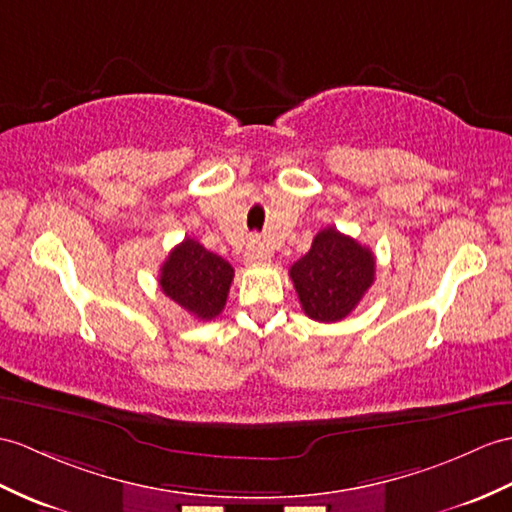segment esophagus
<instances>
[{
    "mask_svg": "<svg viewBox=\"0 0 512 512\" xmlns=\"http://www.w3.org/2000/svg\"><path fill=\"white\" fill-rule=\"evenodd\" d=\"M270 253L268 248L261 244L259 240H251L246 246V261H251V264H261V261H268Z\"/></svg>",
    "mask_w": 512,
    "mask_h": 512,
    "instance_id": "esophagus-1",
    "label": "esophagus"
}]
</instances>
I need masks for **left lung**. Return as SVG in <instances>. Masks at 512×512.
Masks as SVG:
<instances>
[{"instance_id": "obj_1", "label": "left lung", "mask_w": 512, "mask_h": 512, "mask_svg": "<svg viewBox=\"0 0 512 512\" xmlns=\"http://www.w3.org/2000/svg\"><path fill=\"white\" fill-rule=\"evenodd\" d=\"M290 279L307 316L318 323H338L373 285L375 255L353 237L327 227L290 268Z\"/></svg>"}]
</instances>
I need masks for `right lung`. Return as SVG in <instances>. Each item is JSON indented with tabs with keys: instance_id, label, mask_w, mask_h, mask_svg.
Returning <instances> with one entry per match:
<instances>
[{
	"instance_id": "right-lung-1",
	"label": "right lung",
	"mask_w": 512,
	"mask_h": 512,
	"mask_svg": "<svg viewBox=\"0 0 512 512\" xmlns=\"http://www.w3.org/2000/svg\"><path fill=\"white\" fill-rule=\"evenodd\" d=\"M233 266L200 242L185 237L163 261L159 285L165 296L198 320L220 316L227 305Z\"/></svg>"
}]
</instances>
